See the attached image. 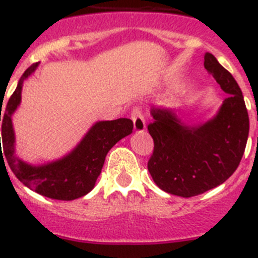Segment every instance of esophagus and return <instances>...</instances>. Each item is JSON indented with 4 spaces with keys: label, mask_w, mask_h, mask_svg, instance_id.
<instances>
[{
    "label": "esophagus",
    "mask_w": 258,
    "mask_h": 258,
    "mask_svg": "<svg viewBox=\"0 0 258 258\" xmlns=\"http://www.w3.org/2000/svg\"><path fill=\"white\" fill-rule=\"evenodd\" d=\"M131 117H132V120H133L134 132H137V133H141V132L145 131L146 121H145V117H143L141 108H138V107H134L133 111H132Z\"/></svg>",
    "instance_id": "obj_1"
}]
</instances>
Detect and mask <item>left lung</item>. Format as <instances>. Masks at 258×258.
I'll use <instances>...</instances> for the list:
<instances>
[{
	"label": "left lung",
	"mask_w": 258,
	"mask_h": 258,
	"mask_svg": "<svg viewBox=\"0 0 258 258\" xmlns=\"http://www.w3.org/2000/svg\"><path fill=\"white\" fill-rule=\"evenodd\" d=\"M204 67L227 95L218 112L203 124H187L174 109L151 108L149 133L154 152L147 168L163 191L197 197L223 183L244 154L249 117L238 83L211 52Z\"/></svg>",
	"instance_id": "1"
}]
</instances>
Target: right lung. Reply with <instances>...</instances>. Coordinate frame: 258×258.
<instances>
[{
    "mask_svg": "<svg viewBox=\"0 0 258 258\" xmlns=\"http://www.w3.org/2000/svg\"><path fill=\"white\" fill-rule=\"evenodd\" d=\"M37 67L38 63H35L27 68L6 104L4 115L1 116L0 112V121L2 118L0 138H2V147H4L2 153L0 143V159L6 157L9 166L17 178L40 195L55 200L79 199L94 188L107 154L118 141L133 132V121L131 118H117L111 121L95 122L79 145L58 160L40 165L22 160L15 155L13 115L22 101L24 80L28 79Z\"/></svg>",
    "mask_w": 258,
    "mask_h": 258,
    "instance_id": "right-lung-1",
    "label": "right lung"
}]
</instances>
